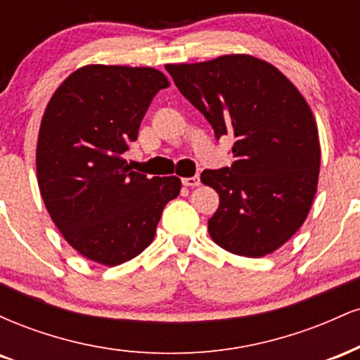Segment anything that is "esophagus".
Masks as SVG:
<instances>
[{"label":"esophagus","instance_id":"esophagus-1","mask_svg":"<svg viewBox=\"0 0 360 360\" xmlns=\"http://www.w3.org/2000/svg\"><path fill=\"white\" fill-rule=\"evenodd\" d=\"M200 176H193V177H184L183 179V184L188 186V188H196V186H200Z\"/></svg>","mask_w":360,"mask_h":360}]
</instances>
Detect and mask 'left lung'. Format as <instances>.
Returning a JSON list of instances; mask_svg holds the SVG:
<instances>
[{"label": "left lung", "instance_id": "1", "mask_svg": "<svg viewBox=\"0 0 360 360\" xmlns=\"http://www.w3.org/2000/svg\"><path fill=\"white\" fill-rule=\"evenodd\" d=\"M166 69L214 135L235 139L232 167L201 174L220 196L210 237L243 257L272 254L298 232L315 200L321 152L311 108L278 68L249 53Z\"/></svg>", "mask_w": 360, "mask_h": 360}]
</instances>
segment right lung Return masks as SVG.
<instances>
[{
	"mask_svg": "<svg viewBox=\"0 0 360 360\" xmlns=\"http://www.w3.org/2000/svg\"><path fill=\"white\" fill-rule=\"evenodd\" d=\"M166 74L154 68L89 64L52 94L37 139L40 194L65 242L101 266L137 257L154 240L176 176L131 171L123 154Z\"/></svg>",
	"mask_w": 360,
	"mask_h": 360,
	"instance_id": "1",
	"label": "right lung"
}]
</instances>
